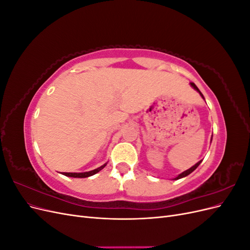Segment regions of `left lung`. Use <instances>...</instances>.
Instances as JSON below:
<instances>
[{"label": "left lung", "instance_id": "left-lung-1", "mask_svg": "<svg viewBox=\"0 0 250 250\" xmlns=\"http://www.w3.org/2000/svg\"><path fill=\"white\" fill-rule=\"evenodd\" d=\"M190 84H191V86H192V87H193V88H194L195 90H197V92H198V93L200 94V96H201V97L203 98V99H204V97H203V95L201 94V92H200V90H199V88H198L197 86H196V85L194 84V83H193V82H191V83H190ZM211 140H213V139H210V142H211ZM201 162H202V161H199V162H198L197 164H195V165L193 166V167H191L190 169H188V170L184 171L183 173H180V174H178V175H177V176H176L175 178H173V179H174V180H177V179H180V178H184V177L188 176V174H191V173H192V172H193V171H194V170H195L196 168H197V167H198V166H199V165L201 164Z\"/></svg>", "mask_w": 250, "mask_h": 250}]
</instances>
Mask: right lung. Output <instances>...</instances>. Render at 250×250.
Masks as SVG:
<instances>
[{
	"mask_svg": "<svg viewBox=\"0 0 250 250\" xmlns=\"http://www.w3.org/2000/svg\"><path fill=\"white\" fill-rule=\"evenodd\" d=\"M107 165V163H105L104 165H102L101 167L97 168L95 170H92V171H88V172H81V173H71V172H63L62 174L65 176H69V177H74V178H85V177H89L92 175H95L96 173H98L99 171H101L105 166Z\"/></svg>",
	"mask_w": 250,
	"mask_h": 250,
	"instance_id": "obj_1",
	"label": "right lung"
}]
</instances>
